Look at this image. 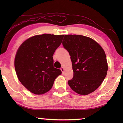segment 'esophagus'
I'll list each match as a JSON object with an SVG mask.
<instances>
[{"label":"esophagus","instance_id":"obj_1","mask_svg":"<svg viewBox=\"0 0 123 123\" xmlns=\"http://www.w3.org/2000/svg\"><path fill=\"white\" fill-rule=\"evenodd\" d=\"M60 69H61V71H62V74H64V68L63 67H62L61 68H60Z\"/></svg>","mask_w":123,"mask_h":123}]
</instances>
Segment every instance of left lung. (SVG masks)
I'll return each mask as SVG.
<instances>
[{
    "mask_svg": "<svg viewBox=\"0 0 123 123\" xmlns=\"http://www.w3.org/2000/svg\"><path fill=\"white\" fill-rule=\"evenodd\" d=\"M72 62L73 78L68 81L78 94L87 95L100 86L107 75L108 66L105 51L89 37L66 35L62 42Z\"/></svg>",
    "mask_w": 123,
    "mask_h": 123,
    "instance_id": "1",
    "label": "left lung"
}]
</instances>
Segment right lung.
Returning <instances> with one entry per match:
<instances>
[{
  "label": "right lung",
  "instance_id": "obj_1",
  "mask_svg": "<svg viewBox=\"0 0 123 123\" xmlns=\"http://www.w3.org/2000/svg\"><path fill=\"white\" fill-rule=\"evenodd\" d=\"M64 35L43 34L34 36L22 43L14 60L17 75L26 89L42 94L51 88L61 70L54 67L53 56L61 44Z\"/></svg>",
  "mask_w": 123,
  "mask_h": 123
}]
</instances>
